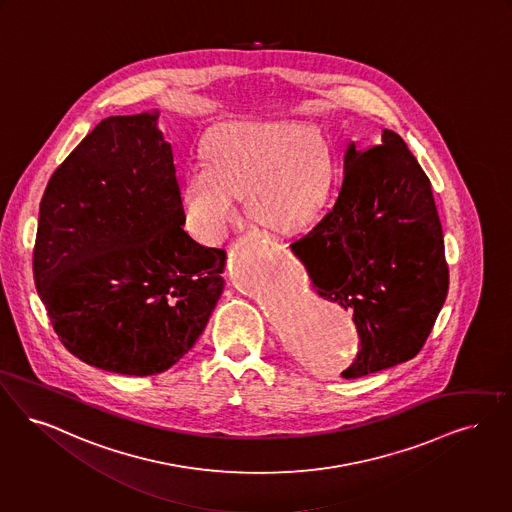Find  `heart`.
<instances>
[{
	"instance_id": "heart-1",
	"label": "heart",
	"mask_w": 512,
	"mask_h": 512,
	"mask_svg": "<svg viewBox=\"0 0 512 512\" xmlns=\"http://www.w3.org/2000/svg\"><path fill=\"white\" fill-rule=\"evenodd\" d=\"M205 160L190 165L183 184L188 228L204 242L226 236L247 194L251 215L280 232L310 225L326 207L335 152L318 127L295 123H232L205 143Z\"/></svg>"
}]
</instances>
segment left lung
<instances>
[{"instance_id":"1","label":"left lung","mask_w":512,"mask_h":512,"mask_svg":"<svg viewBox=\"0 0 512 512\" xmlns=\"http://www.w3.org/2000/svg\"><path fill=\"white\" fill-rule=\"evenodd\" d=\"M291 251L320 297L352 310L360 348L343 379L402 364L427 343L450 268L429 177L400 135L348 146L335 202Z\"/></svg>"}]
</instances>
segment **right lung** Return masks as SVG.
I'll list each match as a JSON object with an SVG mask.
<instances>
[{"instance_id": "obj_1", "label": "right lung", "mask_w": 512, "mask_h": 512, "mask_svg": "<svg viewBox=\"0 0 512 512\" xmlns=\"http://www.w3.org/2000/svg\"><path fill=\"white\" fill-rule=\"evenodd\" d=\"M154 114L110 116L51 175L34 282L62 345L89 366L154 375L194 347L225 249L184 230L173 150Z\"/></svg>"}]
</instances>
